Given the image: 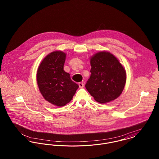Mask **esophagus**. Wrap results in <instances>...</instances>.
I'll return each mask as SVG.
<instances>
[{"mask_svg":"<svg viewBox=\"0 0 159 159\" xmlns=\"http://www.w3.org/2000/svg\"><path fill=\"white\" fill-rule=\"evenodd\" d=\"M79 87L80 88H83V87H84V84H83V83H79Z\"/></svg>","mask_w":159,"mask_h":159,"instance_id":"1","label":"esophagus"}]
</instances>
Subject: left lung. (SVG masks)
<instances>
[{"mask_svg":"<svg viewBox=\"0 0 159 159\" xmlns=\"http://www.w3.org/2000/svg\"><path fill=\"white\" fill-rule=\"evenodd\" d=\"M91 75L85 86L100 103L116 99L122 93L126 83V71L119 61L107 51L95 53L90 58Z\"/></svg>","mask_w":159,"mask_h":159,"instance_id":"1","label":"left lung"}]
</instances>
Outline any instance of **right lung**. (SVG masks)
Here are the masks:
<instances>
[{"instance_id":"obj_1","label":"right lung","mask_w":159,"mask_h":159,"mask_svg":"<svg viewBox=\"0 0 159 159\" xmlns=\"http://www.w3.org/2000/svg\"><path fill=\"white\" fill-rule=\"evenodd\" d=\"M66 58V53L63 51L51 52L42 60L37 72L41 94L46 101L57 107L69 103L79 88L64 70Z\"/></svg>"}]
</instances>
